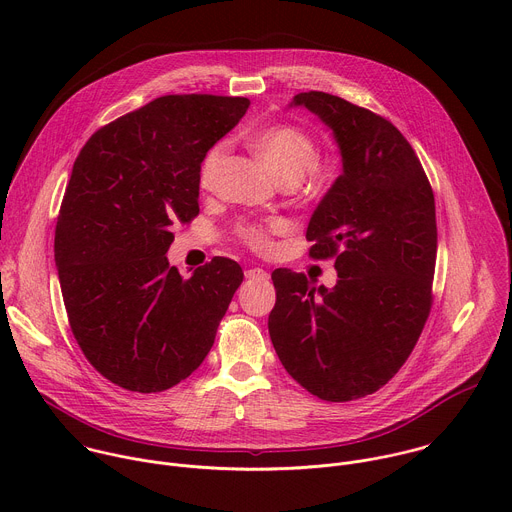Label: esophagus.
<instances>
[{
    "label": "esophagus",
    "mask_w": 512,
    "mask_h": 512,
    "mask_svg": "<svg viewBox=\"0 0 512 512\" xmlns=\"http://www.w3.org/2000/svg\"><path fill=\"white\" fill-rule=\"evenodd\" d=\"M247 279H251V281H267L269 279V273L265 271V269H261V267H253V269H247Z\"/></svg>",
    "instance_id": "esophagus-1"
}]
</instances>
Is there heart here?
I'll list each match as a JSON object with an SVG mask.
<instances>
[{
  "mask_svg": "<svg viewBox=\"0 0 512 512\" xmlns=\"http://www.w3.org/2000/svg\"><path fill=\"white\" fill-rule=\"evenodd\" d=\"M249 141L261 162L283 184H298L318 164V148L314 139L296 125L261 127L251 133ZM225 156V143H214L206 150L198 168L200 188L210 190L214 186ZM287 231V221H283V218H271V221L265 223L243 225L239 229V235L251 249L259 253H269L273 249V235H283Z\"/></svg>",
  "mask_w": 512,
  "mask_h": 512,
  "instance_id": "obj_1",
  "label": "heart"
}]
</instances>
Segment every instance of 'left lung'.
<instances>
[{"instance_id":"8db88e82","label":"left lung","mask_w":512,"mask_h":512,"mask_svg":"<svg viewBox=\"0 0 512 512\" xmlns=\"http://www.w3.org/2000/svg\"><path fill=\"white\" fill-rule=\"evenodd\" d=\"M334 135L342 174L314 210V259L336 257L334 287L275 269L269 336L285 367L324 401H352L389 383L431 310L435 200L409 141L381 115L336 95L300 93Z\"/></svg>"}]
</instances>
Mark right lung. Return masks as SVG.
Segmentation results:
<instances>
[{
  "instance_id": "right-lung-1",
  "label": "right lung",
  "mask_w": 512,
  "mask_h": 512,
  "mask_svg": "<svg viewBox=\"0 0 512 512\" xmlns=\"http://www.w3.org/2000/svg\"><path fill=\"white\" fill-rule=\"evenodd\" d=\"M249 109L245 97L168 95L85 143L60 206L54 261L81 350L111 383L160 393L214 344L243 269L214 257L184 279L172 227L198 214V168Z\"/></svg>"
}]
</instances>
